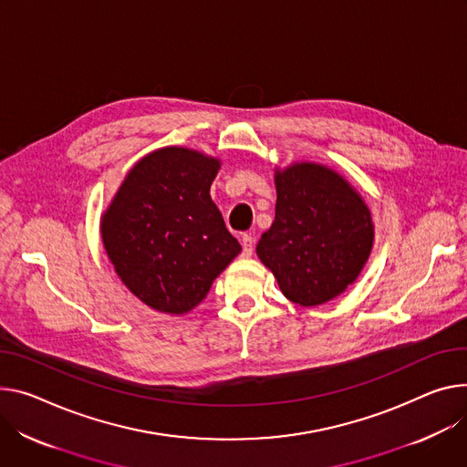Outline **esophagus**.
<instances>
[{
  "instance_id": "obj_1",
  "label": "esophagus",
  "mask_w": 467,
  "mask_h": 467,
  "mask_svg": "<svg viewBox=\"0 0 467 467\" xmlns=\"http://www.w3.org/2000/svg\"><path fill=\"white\" fill-rule=\"evenodd\" d=\"M242 255L244 257H251L253 249H255V240H253L251 234H242Z\"/></svg>"
}]
</instances>
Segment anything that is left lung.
I'll return each mask as SVG.
<instances>
[{"mask_svg": "<svg viewBox=\"0 0 467 467\" xmlns=\"http://www.w3.org/2000/svg\"><path fill=\"white\" fill-rule=\"evenodd\" d=\"M275 190V220L257 255L290 302L326 304L356 281L370 255V212L341 175L318 163L277 171Z\"/></svg>", "mask_w": 467, "mask_h": 467, "instance_id": "left-lung-1", "label": "left lung"}]
</instances>
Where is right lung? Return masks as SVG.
<instances>
[{
	"label": "right lung",
	"instance_id": "right-lung-1",
	"mask_svg": "<svg viewBox=\"0 0 467 467\" xmlns=\"http://www.w3.org/2000/svg\"><path fill=\"white\" fill-rule=\"evenodd\" d=\"M220 161L160 149L126 175L102 216V240L122 283L149 307L182 315L242 251L210 199Z\"/></svg>",
	"mask_w": 467,
	"mask_h": 467
}]
</instances>
